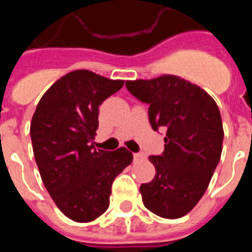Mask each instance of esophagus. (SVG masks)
I'll list each match as a JSON object with an SVG mask.
<instances>
[{
    "mask_svg": "<svg viewBox=\"0 0 252 252\" xmlns=\"http://www.w3.org/2000/svg\"><path fill=\"white\" fill-rule=\"evenodd\" d=\"M145 159V155L141 153H136L133 154V161H140V160H144Z\"/></svg>",
    "mask_w": 252,
    "mask_h": 252,
    "instance_id": "1",
    "label": "esophagus"
}]
</instances>
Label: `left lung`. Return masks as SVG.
Wrapping results in <instances>:
<instances>
[{
  "label": "left lung",
  "mask_w": 252,
  "mask_h": 252,
  "mask_svg": "<svg viewBox=\"0 0 252 252\" xmlns=\"http://www.w3.org/2000/svg\"><path fill=\"white\" fill-rule=\"evenodd\" d=\"M132 95L149 104L151 127L166 130L164 153L149 158L155 177L141 184L144 206L175 220L195 207L221 159L223 126L215 99L178 75L126 81Z\"/></svg>",
  "instance_id": "obj_1"
}]
</instances>
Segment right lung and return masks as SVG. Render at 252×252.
Wrapping results in <instances>:
<instances>
[{
	"instance_id": "obj_1",
	"label": "right lung",
	"mask_w": 252,
	"mask_h": 252,
	"mask_svg": "<svg viewBox=\"0 0 252 252\" xmlns=\"http://www.w3.org/2000/svg\"><path fill=\"white\" fill-rule=\"evenodd\" d=\"M91 70H73L44 93L30 125L32 150L46 190L58 208L75 222H91L110 206L111 187L132 162L126 148L95 150L102 102L120 91Z\"/></svg>"
}]
</instances>
